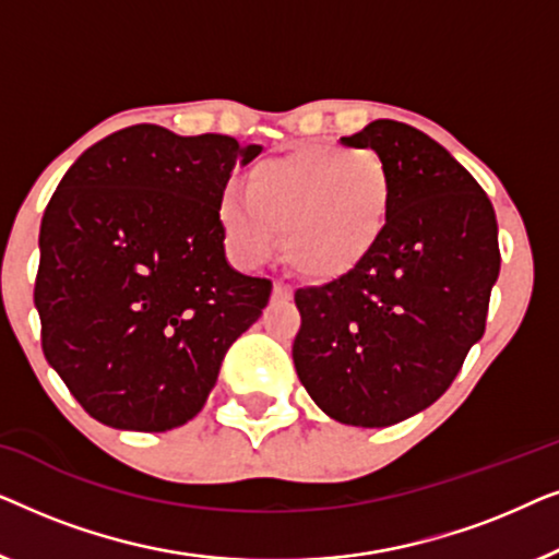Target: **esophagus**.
<instances>
[{
	"label": "esophagus",
	"mask_w": 559,
	"mask_h": 559,
	"mask_svg": "<svg viewBox=\"0 0 559 559\" xmlns=\"http://www.w3.org/2000/svg\"><path fill=\"white\" fill-rule=\"evenodd\" d=\"M272 295L277 297V300H289V297H293V287L285 285V282H274Z\"/></svg>",
	"instance_id": "esophagus-1"
}]
</instances>
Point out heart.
I'll return each instance as SVG.
<instances>
[{"instance_id": "b5f03b06", "label": "heart", "mask_w": 559, "mask_h": 559, "mask_svg": "<svg viewBox=\"0 0 559 559\" xmlns=\"http://www.w3.org/2000/svg\"><path fill=\"white\" fill-rule=\"evenodd\" d=\"M247 201L226 193L221 226L243 264H262L285 234V257L316 280L346 274L369 254L392 209V175L373 150H297L257 163Z\"/></svg>"}]
</instances>
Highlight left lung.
I'll return each instance as SVG.
<instances>
[{
	"label": "left lung",
	"instance_id": "8db88e82",
	"mask_svg": "<svg viewBox=\"0 0 559 559\" xmlns=\"http://www.w3.org/2000/svg\"><path fill=\"white\" fill-rule=\"evenodd\" d=\"M341 142L384 159L392 209L354 270L295 293L293 358L325 415L389 427L438 402L484 335L499 228L476 178L419 129L377 119Z\"/></svg>",
	"mask_w": 559,
	"mask_h": 559
}]
</instances>
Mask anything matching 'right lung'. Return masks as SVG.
<instances>
[{
	"mask_svg": "<svg viewBox=\"0 0 559 559\" xmlns=\"http://www.w3.org/2000/svg\"><path fill=\"white\" fill-rule=\"evenodd\" d=\"M262 147L226 134L119 129L63 175L40 224L43 354L83 409L165 432L203 409L272 280L226 264L221 201Z\"/></svg>",
	"mask_w": 559,
	"mask_h": 559,
	"instance_id": "add662e5",
	"label": "right lung"
}]
</instances>
